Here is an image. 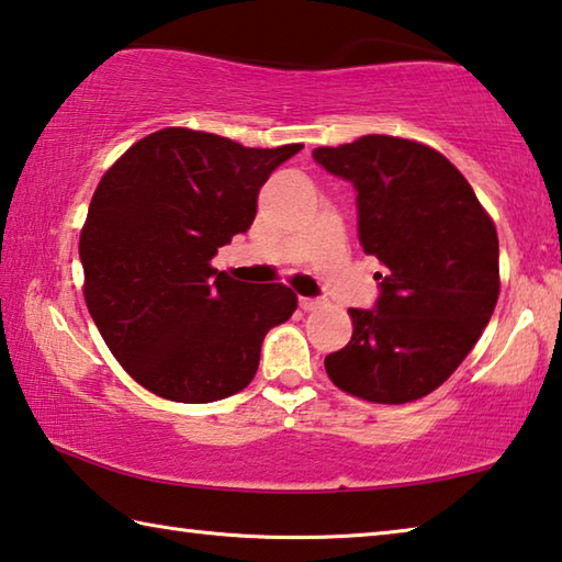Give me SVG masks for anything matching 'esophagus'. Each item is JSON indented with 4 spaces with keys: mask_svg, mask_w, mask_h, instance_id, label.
Returning a JSON list of instances; mask_svg holds the SVG:
<instances>
[{
    "mask_svg": "<svg viewBox=\"0 0 562 562\" xmlns=\"http://www.w3.org/2000/svg\"><path fill=\"white\" fill-rule=\"evenodd\" d=\"M319 300H315V297H300V307L304 310V312H312V310H317L319 307Z\"/></svg>",
    "mask_w": 562,
    "mask_h": 562,
    "instance_id": "1",
    "label": "esophagus"
}]
</instances>
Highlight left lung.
Returning <instances> with one entry per match:
<instances>
[{
	"label": "left lung",
	"instance_id": "left-lung-1",
	"mask_svg": "<svg viewBox=\"0 0 562 562\" xmlns=\"http://www.w3.org/2000/svg\"><path fill=\"white\" fill-rule=\"evenodd\" d=\"M312 158L355 186L359 243L384 265L374 310H349L355 331L325 357L327 374L367 402H416L456 372L496 310V225L461 170L416 140L361 136Z\"/></svg>",
	"mask_w": 562,
	"mask_h": 562
}]
</instances>
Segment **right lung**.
I'll use <instances>...</instances> for the list:
<instances>
[{
  "mask_svg": "<svg viewBox=\"0 0 562 562\" xmlns=\"http://www.w3.org/2000/svg\"><path fill=\"white\" fill-rule=\"evenodd\" d=\"M300 150L164 128L101 178L79 240L83 297L111 355L148 392L207 404L252 382L265 335L292 317L297 294L233 280L211 260L252 225L265 180Z\"/></svg>",
  "mask_w": 562,
  "mask_h": 562,
  "instance_id": "add662e5",
  "label": "right lung"
}]
</instances>
